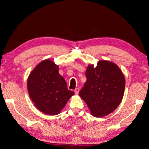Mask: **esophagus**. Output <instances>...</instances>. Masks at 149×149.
I'll use <instances>...</instances> for the list:
<instances>
[{
    "label": "esophagus",
    "mask_w": 149,
    "mask_h": 149,
    "mask_svg": "<svg viewBox=\"0 0 149 149\" xmlns=\"http://www.w3.org/2000/svg\"><path fill=\"white\" fill-rule=\"evenodd\" d=\"M79 92V87H77V88L74 89V93H75V94H78Z\"/></svg>",
    "instance_id": "obj_1"
}]
</instances>
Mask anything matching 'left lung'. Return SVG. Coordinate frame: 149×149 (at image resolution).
I'll return each instance as SVG.
<instances>
[{
  "label": "left lung",
  "mask_w": 149,
  "mask_h": 149,
  "mask_svg": "<svg viewBox=\"0 0 149 149\" xmlns=\"http://www.w3.org/2000/svg\"><path fill=\"white\" fill-rule=\"evenodd\" d=\"M87 81L79 91L91 115L102 117L118 107L123 97L125 81L117 65L107 61H99L95 68H87Z\"/></svg>",
  "instance_id": "8db88e82"
}]
</instances>
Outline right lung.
<instances>
[{
	"label": "right lung",
	"instance_id": "add662e5",
	"mask_svg": "<svg viewBox=\"0 0 149 149\" xmlns=\"http://www.w3.org/2000/svg\"><path fill=\"white\" fill-rule=\"evenodd\" d=\"M28 91L35 107L45 114L58 115L74 92L68 89L58 66L52 61H42L28 79Z\"/></svg>",
	"mask_w": 149,
	"mask_h": 149
}]
</instances>
